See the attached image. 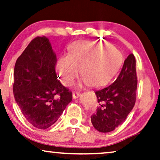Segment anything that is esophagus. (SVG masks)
Returning a JSON list of instances; mask_svg holds the SVG:
<instances>
[{"mask_svg":"<svg viewBox=\"0 0 160 160\" xmlns=\"http://www.w3.org/2000/svg\"><path fill=\"white\" fill-rule=\"evenodd\" d=\"M80 95H81V94H79V93H77V92H76V93H73V99H76V98H78V97H80Z\"/></svg>","mask_w":160,"mask_h":160,"instance_id":"34e87169","label":"esophagus"}]
</instances>
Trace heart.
I'll use <instances>...</instances> for the list:
<instances>
[{"instance_id":"b5f03b06","label":"heart","mask_w":160,"mask_h":160,"mask_svg":"<svg viewBox=\"0 0 160 160\" xmlns=\"http://www.w3.org/2000/svg\"><path fill=\"white\" fill-rule=\"evenodd\" d=\"M122 57L118 50L109 44L83 42L71 50L68 56L57 63L61 82L69 87L81 71V77L90 87H101L109 82L120 66Z\"/></svg>"}]
</instances>
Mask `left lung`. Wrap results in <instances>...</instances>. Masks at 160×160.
<instances>
[{
    "label": "left lung",
    "instance_id": "8db88e82",
    "mask_svg": "<svg viewBox=\"0 0 160 160\" xmlns=\"http://www.w3.org/2000/svg\"><path fill=\"white\" fill-rule=\"evenodd\" d=\"M136 89V59L131 53L125 60L116 80L102 89L94 90L99 103L91 116L94 128L108 133L124 122L135 105Z\"/></svg>",
    "mask_w": 160,
    "mask_h": 160
}]
</instances>
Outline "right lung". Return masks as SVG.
Wrapping results in <instances>:
<instances>
[{"instance_id": "add662e5", "label": "right lung", "mask_w": 160, "mask_h": 160, "mask_svg": "<svg viewBox=\"0 0 160 160\" xmlns=\"http://www.w3.org/2000/svg\"><path fill=\"white\" fill-rule=\"evenodd\" d=\"M56 61L51 44L43 36L32 40L15 64V100L27 121L39 129L54 124L72 100V92L58 79Z\"/></svg>"}]
</instances>
